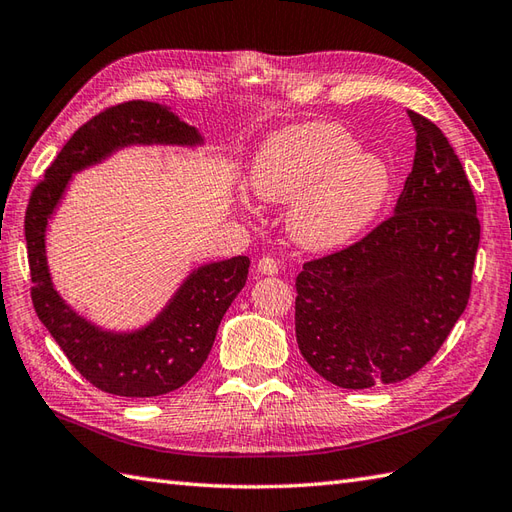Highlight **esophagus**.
Wrapping results in <instances>:
<instances>
[{"label":"esophagus","instance_id":"esophagus-1","mask_svg":"<svg viewBox=\"0 0 512 512\" xmlns=\"http://www.w3.org/2000/svg\"><path fill=\"white\" fill-rule=\"evenodd\" d=\"M256 269H258V274H263V276H276L278 274V263H276L274 258L263 256V258L258 260Z\"/></svg>","mask_w":512,"mask_h":512}]
</instances>
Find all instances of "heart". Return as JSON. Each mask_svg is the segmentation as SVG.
<instances>
[{"mask_svg": "<svg viewBox=\"0 0 512 512\" xmlns=\"http://www.w3.org/2000/svg\"><path fill=\"white\" fill-rule=\"evenodd\" d=\"M260 201L291 203L287 230L311 252H331L372 225L392 190L381 155L333 122H311L267 135L247 170Z\"/></svg>", "mask_w": 512, "mask_h": 512, "instance_id": "obj_1", "label": "heart"}]
</instances>
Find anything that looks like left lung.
<instances>
[{
  "label": "left lung",
  "instance_id": "left-lung-1",
  "mask_svg": "<svg viewBox=\"0 0 512 512\" xmlns=\"http://www.w3.org/2000/svg\"><path fill=\"white\" fill-rule=\"evenodd\" d=\"M412 173L392 217L295 280V337L333 385L366 390L412 377L467 309L480 221L458 155L434 122L410 111Z\"/></svg>",
  "mask_w": 512,
  "mask_h": 512
}]
</instances>
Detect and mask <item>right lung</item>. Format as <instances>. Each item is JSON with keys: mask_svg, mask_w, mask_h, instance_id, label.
Instances as JSON below:
<instances>
[{"mask_svg": "<svg viewBox=\"0 0 512 512\" xmlns=\"http://www.w3.org/2000/svg\"><path fill=\"white\" fill-rule=\"evenodd\" d=\"M131 146L201 149L203 135L177 113L149 100H131L85 122L45 170L26 210L32 304L72 366L98 390L149 399L188 383L208 359L225 311L245 287L249 258L234 256L192 267L149 322L107 328L65 302L48 265V225L76 173Z\"/></svg>", "mask_w": 512, "mask_h": 512, "instance_id": "add662e5", "label": "right lung"}]
</instances>
